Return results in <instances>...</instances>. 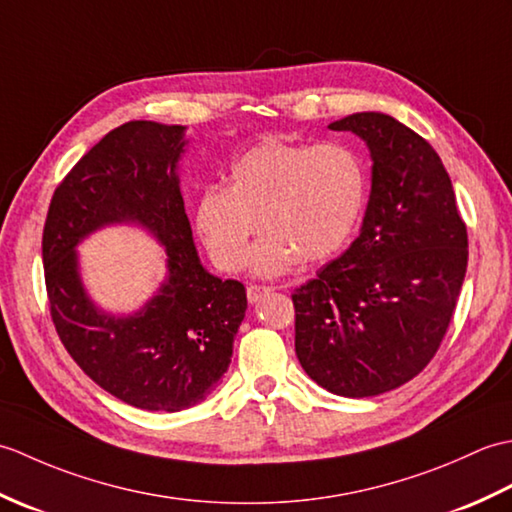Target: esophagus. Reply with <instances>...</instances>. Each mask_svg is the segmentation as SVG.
I'll use <instances>...</instances> for the list:
<instances>
[{"label": "esophagus", "instance_id": "esophagus-1", "mask_svg": "<svg viewBox=\"0 0 512 512\" xmlns=\"http://www.w3.org/2000/svg\"><path fill=\"white\" fill-rule=\"evenodd\" d=\"M273 290V288H268V286H248L246 288V297H248V301L250 303H257V301H262V297H266L268 292Z\"/></svg>", "mask_w": 512, "mask_h": 512}]
</instances>
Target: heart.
<instances>
[{
  "mask_svg": "<svg viewBox=\"0 0 512 512\" xmlns=\"http://www.w3.org/2000/svg\"><path fill=\"white\" fill-rule=\"evenodd\" d=\"M367 200L363 158L341 143L268 138L239 156L228 187L211 184L195 202V233L222 270L246 262L259 222L266 235L248 255L259 277H279L321 262L347 244Z\"/></svg>",
  "mask_w": 512,
  "mask_h": 512,
  "instance_id": "obj_1",
  "label": "heart"
}]
</instances>
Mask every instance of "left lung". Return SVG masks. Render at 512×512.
<instances>
[{"label": "left lung", "mask_w": 512, "mask_h": 512, "mask_svg": "<svg viewBox=\"0 0 512 512\" xmlns=\"http://www.w3.org/2000/svg\"><path fill=\"white\" fill-rule=\"evenodd\" d=\"M372 158L361 233L295 290V352L306 374L345 398L409 383L447 334L469 262L447 169L394 116L358 112L328 125Z\"/></svg>", "instance_id": "1"}]
</instances>
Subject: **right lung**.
<instances>
[{
  "label": "right lung",
  "instance_id": "obj_1",
  "mask_svg": "<svg viewBox=\"0 0 512 512\" xmlns=\"http://www.w3.org/2000/svg\"><path fill=\"white\" fill-rule=\"evenodd\" d=\"M187 127L132 121L65 176L43 226V268L65 350L107 394L147 411L198 405L231 365L246 288L200 262L180 193ZM140 225L166 248L168 275L143 309L114 315L82 284L75 246L107 225Z\"/></svg>",
  "mask_w": 512,
  "mask_h": 512
}]
</instances>
